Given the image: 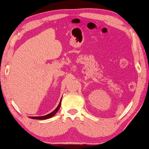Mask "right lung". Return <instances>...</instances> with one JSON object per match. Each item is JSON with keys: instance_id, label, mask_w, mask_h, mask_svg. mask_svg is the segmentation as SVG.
I'll return each instance as SVG.
<instances>
[{"instance_id": "obj_1", "label": "right lung", "mask_w": 149, "mask_h": 149, "mask_svg": "<svg viewBox=\"0 0 149 149\" xmlns=\"http://www.w3.org/2000/svg\"><path fill=\"white\" fill-rule=\"evenodd\" d=\"M61 100H62V98L61 99V101H60V102H59L58 107H57L56 108V109L54 110V111H52V113L48 114H47V115H45V116H30V118H33V119H39V120H45V119H47V118H51L52 116H53L54 114H55L57 113V111H58L59 109H60L61 104Z\"/></svg>"}]
</instances>
